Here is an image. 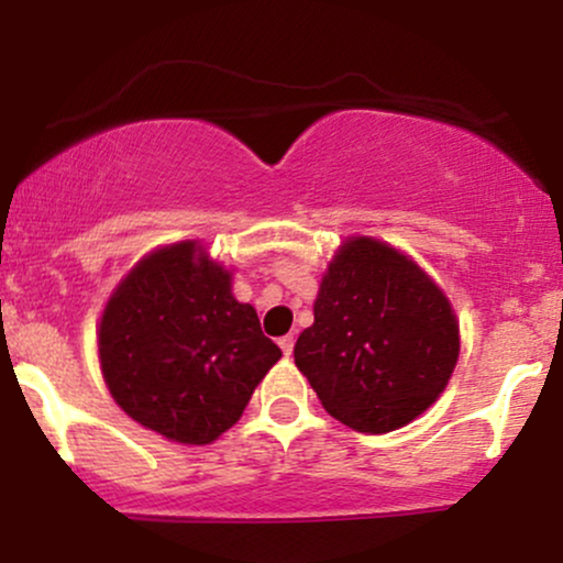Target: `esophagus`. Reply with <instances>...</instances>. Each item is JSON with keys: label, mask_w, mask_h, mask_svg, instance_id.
I'll list each match as a JSON object with an SVG mask.
<instances>
[{"label": "esophagus", "mask_w": 563, "mask_h": 563, "mask_svg": "<svg viewBox=\"0 0 563 563\" xmlns=\"http://www.w3.org/2000/svg\"><path fill=\"white\" fill-rule=\"evenodd\" d=\"M277 344H280V349H283V354H286V357H290V354H294V344H296V339L294 335H283L280 341H277Z\"/></svg>", "instance_id": "obj_1"}]
</instances>
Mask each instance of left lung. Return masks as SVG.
<instances>
[{
  "instance_id": "1",
  "label": "left lung",
  "mask_w": 563,
  "mask_h": 563,
  "mask_svg": "<svg viewBox=\"0 0 563 563\" xmlns=\"http://www.w3.org/2000/svg\"><path fill=\"white\" fill-rule=\"evenodd\" d=\"M294 360L333 418L384 434L444 391L457 363V322L416 264L373 238H352L322 277Z\"/></svg>"
}]
</instances>
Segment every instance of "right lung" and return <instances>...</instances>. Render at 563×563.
I'll use <instances>...</instances> for the list:
<instances>
[{"mask_svg": "<svg viewBox=\"0 0 563 563\" xmlns=\"http://www.w3.org/2000/svg\"><path fill=\"white\" fill-rule=\"evenodd\" d=\"M196 243L142 260L108 301L100 365L129 418L183 444H209L243 416L283 352L251 303L235 301L230 273Z\"/></svg>", "mask_w": 563, "mask_h": 563, "instance_id": "1", "label": "right lung"}]
</instances>
